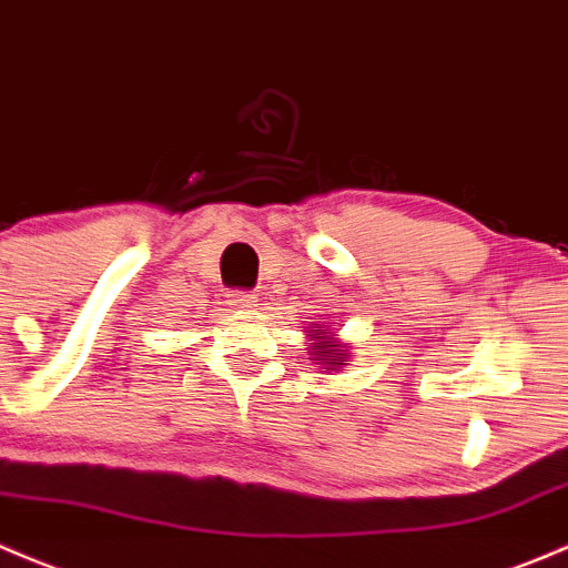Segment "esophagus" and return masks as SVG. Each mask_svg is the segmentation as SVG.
Returning <instances> with one entry per match:
<instances>
[{"instance_id": "1", "label": "esophagus", "mask_w": 568, "mask_h": 568, "mask_svg": "<svg viewBox=\"0 0 568 568\" xmlns=\"http://www.w3.org/2000/svg\"><path fill=\"white\" fill-rule=\"evenodd\" d=\"M226 297H230V306L237 308V312H251V308L256 306V295H251V292H245V290L230 292Z\"/></svg>"}]
</instances>
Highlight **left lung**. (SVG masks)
Listing matches in <instances>:
<instances>
[{
    "instance_id": "1",
    "label": "left lung",
    "mask_w": 568,
    "mask_h": 568,
    "mask_svg": "<svg viewBox=\"0 0 568 568\" xmlns=\"http://www.w3.org/2000/svg\"><path fill=\"white\" fill-rule=\"evenodd\" d=\"M308 342H312L314 361H320L325 369H338V366H344L342 361L347 358V349H342V344H338L331 333L308 331Z\"/></svg>"
}]
</instances>
